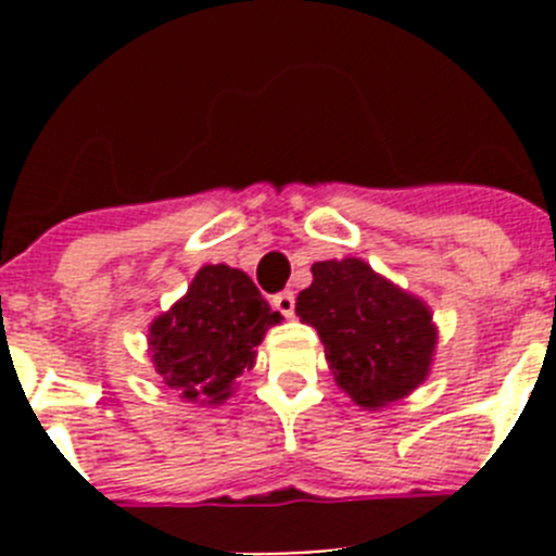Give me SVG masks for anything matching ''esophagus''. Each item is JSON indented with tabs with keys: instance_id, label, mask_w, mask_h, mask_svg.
Masks as SVG:
<instances>
[{
	"instance_id": "obj_1",
	"label": "esophagus",
	"mask_w": 556,
	"mask_h": 556,
	"mask_svg": "<svg viewBox=\"0 0 556 556\" xmlns=\"http://www.w3.org/2000/svg\"><path fill=\"white\" fill-rule=\"evenodd\" d=\"M273 306L283 314V317H292L294 314V294L292 292H281L273 298Z\"/></svg>"
}]
</instances>
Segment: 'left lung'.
Wrapping results in <instances>:
<instances>
[{
	"label": "left lung",
	"mask_w": 556,
	"mask_h": 556,
	"mask_svg": "<svg viewBox=\"0 0 556 556\" xmlns=\"http://www.w3.org/2000/svg\"><path fill=\"white\" fill-rule=\"evenodd\" d=\"M312 275L294 312L320 333L339 390L365 409H381L424 384L437 326L420 298L362 258L317 262Z\"/></svg>",
	"instance_id": "obj_1"
}]
</instances>
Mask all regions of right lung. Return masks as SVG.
Wrapping results in <instances>:
<instances>
[{
  "label": "right lung",
  "mask_w": 556,
  "mask_h": 556,
  "mask_svg": "<svg viewBox=\"0 0 556 556\" xmlns=\"http://www.w3.org/2000/svg\"><path fill=\"white\" fill-rule=\"evenodd\" d=\"M281 320L242 269L205 264L189 292L150 323L152 367L180 397L217 406L255 365L267 328Z\"/></svg>",
  "instance_id": "obj_1"
}]
</instances>
